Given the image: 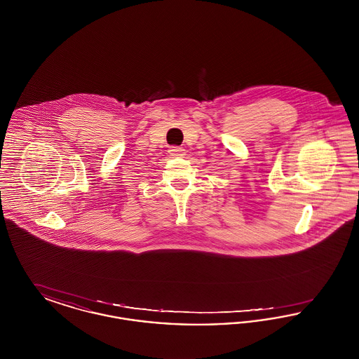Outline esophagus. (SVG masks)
<instances>
[{
    "instance_id": "obj_1",
    "label": "esophagus",
    "mask_w": 359,
    "mask_h": 359,
    "mask_svg": "<svg viewBox=\"0 0 359 359\" xmlns=\"http://www.w3.org/2000/svg\"><path fill=\"white\" fill-rule=\"evenodd\" d=\"M168 152H170L172 157H182V156H184V149L179 148V147H173Z\"/></svg>"
}]
</instances>
